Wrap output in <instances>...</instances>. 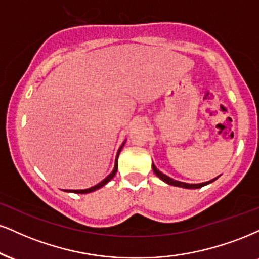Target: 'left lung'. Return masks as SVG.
Here are the masks:
<instances>
[{
  "label": "left lung",
  "instance_id": "8db88e82",
  "mask_svg": "<svg viewBox=\"0 0 259 259\" xmlns=\"http://www.w3.org/2000/svg\"><path fill=\"white\" fill-rule=\"evenodd\" d=\"M152 170H154V173L157 175V177L161 179L162 181H164L165 184H168V185H171V186H177V187H183V188H200V187H203V186H205V185H207V184H210V183H212V181H215L216 179L218 178H215V179H212V180H210V181H206V183H202V184H187V183H181V181H178V180H174V179H171V178H169L168 175H165V174H163L162 173V171H159L157 168H156V165L152 163Z\"/></svg>",
  "mask_w": 259,
  "mask_h": 259
}]
</instances>
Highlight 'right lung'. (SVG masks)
Masks as SVG:
<instances>
[{"mask_svg":"<svg viewBox=\"0 0 259 259\" xmlns=\"http://www.w3.org/2000/svg\"><path fill=\"white\" fill-rule=\"evenodd\" d=\"M124 143H126V140H124V142L122 143V145H121V146H120L119 151H117V154H116V158H115V165H114V169H113V171H111V173H110L109 175H108V177H107V178H105V179H103V180H102L100 184L95 185V186H92V187H90V188H86V190H65V192H72V193H80V194H85V193H90V192H94V191H96V190H98V188L103 187V186H104V185H107L108 183H109V181L111 180V179H113V178L115 177V174H116V171H117V158H119V155H120L121 150H122V148H123Z\"/></svg>","mask_w":259,"mask_h":259,"instance_id":"add662e5","label":"right lung"}]
</instances>
